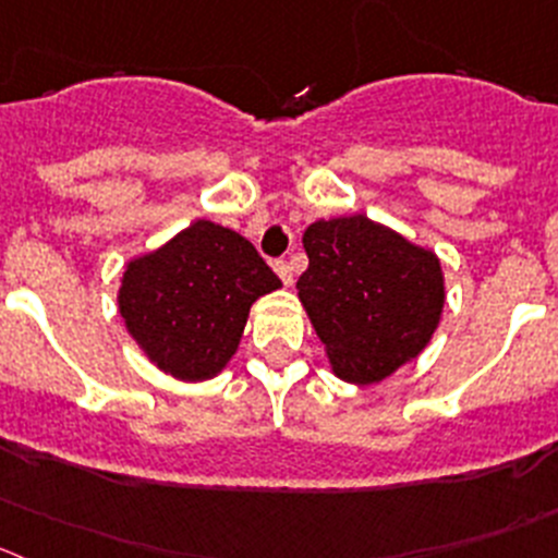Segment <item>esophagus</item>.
Listing matches in <instances>:
<instances>
[{"instance_id": "34e87169", "label": "esophagus", "mask_w": 558, "mask_h": 558, "mask_svg": "<svg viewBox=\"0 0 558 558\" xmlns=\"http://www.w3.org/2000/svg\"><path fill=\"white\" fill-rule=\"evenodd\" d=\"M274 270H276V274H279V279H282V282L288 284V288H290V284H293V265H290L288 259H276Z\"/></svg>"}]
</instances>
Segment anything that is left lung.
Here are the masks:
<instances>
[{"label":"left lung","mask_w":558,"mask_h":558,"mask_svg":"<svg viewBox=\"0 0 558 558\" xmlns=\"http://www.w3.org/2000/svg\"><path fill=\"white\" fill-rule=\"evenodd\" d=\"M299 299L337 378L369 386L416 359L441 323V259L400 232L339 216L304 232Z\"/></svg>","instance_id":"8db88e82"}]
</instances>
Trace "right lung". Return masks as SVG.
I'll use <instances>...</instances> for the list:
<instances>
[{"mask_svg":"<svg viewBox=\"0 0 558 558\" xmlns=\"http://www.w3.org/2000/svg\"><path fill=\"white\" fill-rule=\"evenodd\" d=\"M279 288V276L246 238L199 219L125 265L117 304L158 369L208 380L235 355L254 301Z\"/></svg>","mask_w":558,"mask_h":558,"instance_id":"right-lung-1","label":"right lung"}]
</instances>
